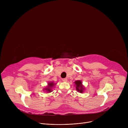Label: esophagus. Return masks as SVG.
I'll list each match as a JSON object with an SVG mask.
<instances>
[{"mask_svg":"<svg viewBox=\"0 0 128 128\" xmlns=\"http://www.w3.org/2000/svg\"><path fill=\"white\" fill-rule=\"evenodd\" d=\"M62 80H63V82H67V80H68V79H67L66 78H63V79H62Z\"/></svg>","mask_w":128,"mask_h":128,"instance_id":"1","label":"esophagus"}]
</instances>
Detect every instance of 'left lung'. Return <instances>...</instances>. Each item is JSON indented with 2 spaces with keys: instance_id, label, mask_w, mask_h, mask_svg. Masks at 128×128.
<instances>
[{
  "instance_id": "8db88e82",
  "label": "left lung",
  "mask_w": 128,
  "mask_h": 128,
  "mask_svg": "<svg viewBox=\"0 0 128 128\" xmlns=\"http://www.w3.org/2000/svg\"><path fill=\"white\" fill-rule=\"evenodd\" d=\"M75 84L76 85V88L77 91L80 93H82L84 92L83 90H84V88H83V86L82 85V82L80 80H77V81L75 82Z\"/></svg>"
}]
</instances>
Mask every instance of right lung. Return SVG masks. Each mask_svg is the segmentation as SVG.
Instances as JSON below:
<instances>
[{"label": "right lung", "instance_id": "1", "mask_svg": "<svg viewBox=\"0 0 128 128\" xmlns=\"http://www.w3.org/2000/svg\"><path fill=\"white\" fill-rule=\"evenodd\" d=\"M54 85V84L53 82H49V83L48 84V87H47L46 88L45 90H46V91H48V92H51L52 91H51V88H52L53 86Z\"/></svg>", "mask_w": 128, "mask_h": 128}]
</instances>
